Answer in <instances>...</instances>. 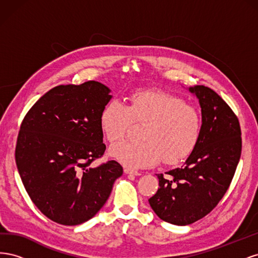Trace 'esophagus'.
Listing matches in <instances>:
<instances>
[{
	"mask_svg": "<svg viewBox=\"0 0 258 258\" xmlns=\"http://www.w3.org/2000/svg\"><path fill=\"white\" fill-rule=\"evenodd\" d=\"M123 171H124V173H126V174H132V175H141V172H139V171H137V170H134V169H131V168H124V169H123Z\"/></svg>",
	"mask_w": 258,
	"mask_h": 258,
	"instance_id": "obj_1",
	"label": "esophagus"
}]
</instances>
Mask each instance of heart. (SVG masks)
Masks as SVG:
<instances>
[{
  "mask_svg": "<svg viewBox=\"0 0 258 258\" xmlns=\"http://www.w3.org/2000/svg\"><path fill=\"white\" fill-rule=\"evenodd\" d=\"M132 121H145L142 141L121 142L110 148L114 159L132 168L152 167L161 159L175 163L186 158L196 146L201 132V116L197 108L161 90L132 93L127 106L112 100L99 116L100 128L111 143L126 137Z\"/></svg>",
  "mask_w": 258,
  "mask_h": 258,
  "instance_id": "1",
  "label": "heart"
}]
</instances>
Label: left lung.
I'll list each match as a JSON object with an SVG mask.
<instances>
[{
	"instance_id": "8db88e82",
	"label": "left lung",
	"mask_w": 258,
	"mask_h": 258,
	"mask_svg": "<svg viewBox=\"0 0 258 258\" xmlns=\"http://www.w3.org/2000/svg\"><path fill=\"white\" fill-rule=\"evenodd\" d=\"M189 92L201 107L198 142L183 165L158 174L159 188L150 206L162 221L185 226L212 211L227 191L241 156V129L235 113L217 93L206 86Z\"/></svg>"
}]
</instances>
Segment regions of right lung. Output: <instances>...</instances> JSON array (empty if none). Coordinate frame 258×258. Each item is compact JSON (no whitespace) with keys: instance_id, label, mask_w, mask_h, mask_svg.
Masks as SVG:
<instances>
[{"instance_id":"add662e5","label":"right lung","mask_w":258,"mask_h":258,"mask_svg":"<svg viewBox=\"0 0 258 258\" xmlns=\"http://www.w3.org/2000/svg\"><path fill=\"white\" fill-rule=\"evenodd\" d=\"M111 89L99 82L60 85L30 108L21 123L16 163L33 204L49 220L80 225L104 206L122 174L115 160L93 168L105 152L99 116Z\"/></svg>"}]
</instances>
